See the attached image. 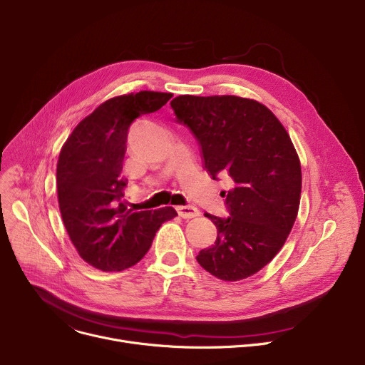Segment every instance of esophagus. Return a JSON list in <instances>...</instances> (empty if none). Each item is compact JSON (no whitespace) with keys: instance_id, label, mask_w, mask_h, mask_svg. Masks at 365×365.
Returning <instances> with one entry per match:
<instances>
[{"instance_id":"esophagus-1","label":"esophagus","mask_w":365,"mask_h":365,"mask_svg":"<svg viewBox=\"0 0 365 365\" xmlns=\"http://www.w3.org/2000/svg\"><path fill=\"white\" fill-rule=\"evenodd\" d=\"M176 210L182 218H193V217H198L201 214L200 210L193 205H179Z\"/></svg>"}]
</instances>
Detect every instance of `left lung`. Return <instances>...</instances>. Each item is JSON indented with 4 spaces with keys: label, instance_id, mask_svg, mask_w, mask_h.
I'll list each match as a JSON object with an SVG mask.
<instances>
[{
    "label": "left lung",
    "instance_id": "obj_1",
    "mask_svg": "<svg viewBox=\"0 0 365 365\" xmlns=\"http://www.w3.org/2000/svg\"><path fill=\"white\" fill-rule=\"evenodd\" d=\"M170 106L195 136L208 175L230 185L222 190L229 217L205 214L217 239L197 261L222 280L247 279L276 257L297 220L302 175L294 143L254 100L180 95Z\"/></svg>",
    "mask_w": 365,
    "mask_h": 365
}]
</instances>
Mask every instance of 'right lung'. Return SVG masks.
<instances>
[{
	"label": "right lung",
	"instance_id": "1",
	"mask_svg": "<svg viewBox=\"0 0 365 365\" xmlns=\"http://www.w3.org/2000/svg\"><path fill=\"white\" fill-rule=\"evenodd\" d=\"M172 93L140 91L114 96L85 117L63 145L57 163L58 205L79 255L95 269L121 272L148 252L173 207L136 211L121 178L129 128L160 110Z\"/></svg>",
	"mask_w": 365,
	"mask_h": 365
}]
</instances>
